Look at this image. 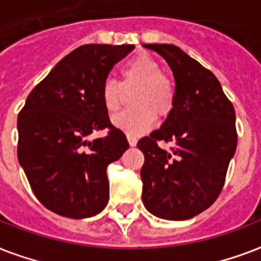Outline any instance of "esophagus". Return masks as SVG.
<instances>
[{"mask_svg":"<svg viewBox=\"0 0 261 261\" xmlns=\"http://www.w3.org/2000/svg\"><path fill=\"white\" fill-rule=\"evenodd\" d=\"M128 141H129V145L130 147H135L137 144V139L133 136H128Z\"/></svg>","mask_w":261,"mask_h":261,"instance_id":"obj_1","label":"esophagus"}]
</instances>
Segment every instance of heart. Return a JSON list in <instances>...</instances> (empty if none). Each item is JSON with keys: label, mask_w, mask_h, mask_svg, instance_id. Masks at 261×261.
<instances>
[{"label": "heart", "mask_w": 261, "mask_h": 261, "mask_svg": "<svg viewBox=\"0 0 261 261\" xmlns=\"http://www.w3.org/2000/svg\"><path fill=\"white\" fill-rule=\"evenodd\" d=\"M122 87L125 91L136 88L130 103L133 109L113 118V125L130 136H137L152 128L159 117L169 116L174 106V86L162 66L148 54H140L128 62L122 70ZM118 82L108 79L100 88L103 106L114 114L122 106L124 92Z\"/></svg>", "instance_id": "obj_1"}]
</instances>
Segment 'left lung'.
<instances>
[{"mask_svg": "<svg viewBox=\"0 0 261 261\" xmlns=\"http://www.w3.org/2000/svg\"><path fill=\"white\" fill-rule=\"evenodd\" d=\"M169 64L175 80L173 110L161 128L143 137L141 199L155 217L185 221L221 193L237 148L236 113L213 72L174 44H143ZM158 141L171 142L170 151Z\"/></svg>", "mask_w": 261, "mask_h": 261, "instance_id": "1", "label": "left lung"}]
</instances>
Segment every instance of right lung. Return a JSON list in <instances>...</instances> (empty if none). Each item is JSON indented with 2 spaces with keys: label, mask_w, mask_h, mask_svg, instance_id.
Returning a JSON list of instances; mask_svg holds the SVG:
<instances>
[{
  "label": "right lung",
  "mask_w": 261,
  "mask_h": 261,
  "mask_svg": "<svg viewBox=\"0 0 261 261\" xmlns=\"http://www.w3.org/2000/svg\"><path fill=\"white\" fill-rule=\"evenodd\" d=\"M133 44H84L64 57L28 95L17 117V158L44 207L61 217H94L109 201L106 169L129 148L109 120L103 82ZM108 127L105 138L88 141Z\"/></svg>",
  "instance_id": "obj_1"
}]
</instances>
